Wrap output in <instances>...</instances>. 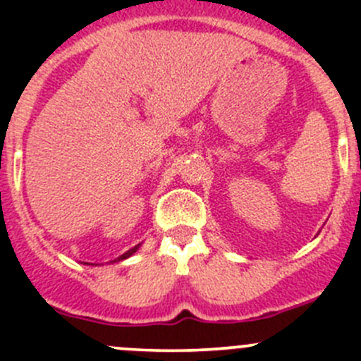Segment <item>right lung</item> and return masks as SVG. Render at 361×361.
Masks as SVG:
<instances>
[{"instance_id": "obj_1", "label": "right lung", "mask_w": 361, "mask_h": 361, "mask_svg": "<svg viewBox=\"0 0 361 361\" xmlns=\"http://www.w3.org/2000/svg\"><path fill=\"white\" fill-rule=\"evenodd\" d=\"M137 248H140V245H137V246H134V248H130L129 251H126V253H123V255H120V257H118V258H115V260H113V262H120V260H126V258H129V257H130V255H133V253H136V251H137Z\"/></svg>"}]
</instances>
